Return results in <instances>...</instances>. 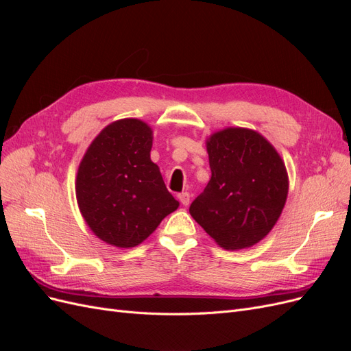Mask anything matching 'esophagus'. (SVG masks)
Returning <instances> with one entry per match:
<instances>
[{
    "instance_id": "34e87169",
    "label": "esophagus",
    "mask_w": 351,
    "mask_h": 351,
    "mask_svg": "<svg viewBox=\"0 0 351 351\" xmlns=\"http://www.w3.org/2000/svg\"><path fill=\"white\" fill-rule=\"evenodd\" d=\"M178 200H180V204L184 205V206H187V205L190 204V193H187V192L178 193Z\"/></svg>"
}]
</instances>
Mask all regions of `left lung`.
<instances>
[{
    "label": "left lung",
    "mask_w": 351,
    "mask_h": 351,
    "mask_svg": "<svg viewBox=\"0 0 351 351\" xmlns=\"http://www.w3.org/2000/svg\"><path fill=\"white\" fill-rule=\"evenodd\" d=\"M210 180L190 215L227 250L253 246L277 224L289 195V176L262 134L228 127L206 141Z\"/></svg>",
    "instance_id": "obj_1"
}]
</instances>
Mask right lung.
Listing matches in <instances>:
<instances>
[{
  "label": "right lung",
  "mask_w": 351,
  "mask_h": 351,
  "mask_svg": "<svg viewBox=\"0 0 351 351\" xmlns=\"http://www.w3.org/2000/svg\"><path fill=\"white\" fill-rule=\"evenodd\" d=\"M152 139V129L142 120L114 121L95 137L79 165L82 217L111 246H137L180 205L151 161Z\"/></svg>",
  "instance_id": "obj_1"
}]
</instances>
